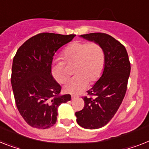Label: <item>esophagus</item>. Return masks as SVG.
<instances>
[{"mask_svg": "<svg viewBox=\"0 0 149 149\" xmlns=\"http://www.w3.org/2000/svg\"><path fill=\"white\" fill-rule=\"evenodd\" d=\"M78 97H79V95H72V100H74V99H76V98H78Z\"/></svg>", "mask_w": 149, "mask_h": 149, "instance_id": "esophagus-1", "label": "esophagus"}]
</instances>
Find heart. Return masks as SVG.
<instances>
[{
    "instance_id": "obj_1",
    "label": "heart",
    "mask_w": 149,
    "mask_h": 149,
    "mask_svg": "<svg viewBox=\"0 0 149 149\" xmlns=\"http://www.w3.org/2000/svg\"><path fill=\"white\" fill-rule=\"evenodd\" d=\"M63 61L52 64L51 73L59 83H64L70 77L68 67H74L77 76L64 86V91L71 94L79 93L88 83H95L102 76L106 55L103 48L96 42H75L63 53ZM66 64L68 65H65Z\"/></svg>"
}]
</instances>
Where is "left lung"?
<instances>
[{
	"label": "left lung",
	"instance_id": "8db88e82",
	"mask_svg": "<svg viewBox=\"0 0 149 149\" xmlns=\"http://www.w3.org/2000/svg\"><path fill=\"white\" fill-rule=\"evenodd\" d=\"M81 37L100 43L106 55L102 77L83 96L81 111L75 113L77 122L84 129H100L114 116L127 90L131 66L126 49L114 37L104 33H91Z\"/></svg>",
	"mask_w": 149,
	"mask_h": 149
}]
</instances>
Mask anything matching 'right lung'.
Listing matches in <instances>:
<instances>
[{
	"label": "right lung",
	"instance_id": "right-lung-1",
	"mask_svg": "<svg viewBox=\"0 0 149 149\" xmlns=\"http://www.w3.org/2000/svg\"><path fill=\"white\" fill-rule=\"evenodd\" d=\"M75 36L38 33L24 42L14 56L11 85L16 106L33 128L53 126L59 106L71 100L70 94L60 95L61 86L52 76L51 66L56 52Z\"/></svg>",
	"mask_w": 149,
	"mask_h": 149
}]
</instances>
